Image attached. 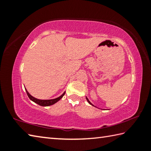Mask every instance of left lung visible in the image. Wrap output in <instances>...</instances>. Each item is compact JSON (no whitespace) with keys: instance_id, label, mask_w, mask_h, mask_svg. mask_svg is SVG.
<instances>
[{"instance_id":"8db88e82","label":"left lung","mask_w":151,"mask_h":151,"mask_svg":"<svg viewBox=\"0 0 151 151\" xmlns=\"http://www.w3.org/2000/svg\"><path fill=\"white\" fill-rule=\"evenodd\" d=\"M86 100L88 101V103H89V104H90V105H92V106H94V105H93V104H92L91 102H90V101H89V100H88V98H87V97H86Z\"/></svg>"}]
</instances>
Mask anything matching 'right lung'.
Listing matches in <instances>:
<instances>
[{"label": "right lung", "mask_w": 151, "mask_h": 151, "mask_svg": "<svg viewBox=\"0 0 151 151\" xmlns=\"http://www.w3.org/2000/svg\"><path fill=\"white\" fill-rule=\"evenodd\" d=\"M26 89V88H25ZM26 91L27 94H28V96L29 97V98L33 102H34L35 103L37 104L38 105L40 106H51L53 105V104H55L56 102H58L59 100H60L63 98V96L65 95V92L61 96H60L59 97L57 98H55V99H51V100H39V99H37V98H35L34 97H33L32 95L29 94V93L28 92V90L26 89Z\"/></svg>", "instance_id": "1"}]
</instances>
